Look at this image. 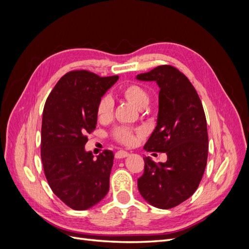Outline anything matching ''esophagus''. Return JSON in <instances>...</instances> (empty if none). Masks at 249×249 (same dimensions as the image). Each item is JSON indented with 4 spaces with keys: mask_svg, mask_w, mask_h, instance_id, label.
I'll return each mask as SVG.
<instances>
[{
    "mask_svg": "<svg viewBox=\"0 0 249 249\" xmlns=\"http://www.w3.org/2000/svg\"><path fill=\"white\" fill-rule=\"evenodd\" d=\"M130 154L125 152V150H119V152H117L115 154V158H116V159H124V158H126Z\"/></svg>",
    "mask_w": 249,
    "mask_h": 249,
    "instance_id": "esophagus-1",
    "label": "esophagus"
}]
</instances>
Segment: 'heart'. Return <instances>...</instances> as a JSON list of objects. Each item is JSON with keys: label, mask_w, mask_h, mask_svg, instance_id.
Instances as JSON below:
<instances>
[{"label": "heart", "mask_w": 249, "mask_h": 249, "mask_svg": "<svg viewBox=\"0 0 249 249\" xmlns=\"http://www.w3.org/2000/svg\"><path fill=\"white\" fill-rule=\"evenodd\" d=\"M124 99L130 102L138 109L145 108L149 103V95L146 90L137 84L126 85L122 89ZM113 115V102L109 96H104L100 100L96 107V117L101 123H106ZM113 137L123 144L131 145L135 142V134L124 127H117L113 132Z\"/></svg>", "instance_id": "b5f03b06"}]
</instances>
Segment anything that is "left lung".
I'll use <instances>...</instances> for the list:
<instances>
[{"label": "left lung", "instance_id": "obj_1", "mask_svg": "<svg viewBox=\"0 0 249 249\" xmlns=\"http://www.w3.org/2000/svg\"><path fill=\"white\" fill-rule=\"evenodd\" d=\"M136 79L160 88L157 125L144 149L167 155L158 164L143 158L138 190L149 205L166 210L189 198L200 183L209 149L206 115L196 90L176 67L158 66Z\"/></svg>", "mask_w": 249, "mask_h": 249}]
</instances>
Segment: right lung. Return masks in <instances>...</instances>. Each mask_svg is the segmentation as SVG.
Wrapping results in <instances>:
<instances>
[{
  "instance_id": "obj_1",
  "label": "right lung",
  "mask_w": 249,
  "mask_h": 249,
  "mask_svg": "<svg viewBox=\"0 0 249 249\" xmlns=\"http://www.w3.org/2000/svg\"><path fill=\"white\" fill-rule=\"evenodd\" d=\"M118 76L101 78L87 71L67 72L44 105L41 161L48 183L65 205L78 211L92 208L109 191L114 155L87 152L86 135L97 123L96 107Z\"/></svg>"
}]
</instances>
